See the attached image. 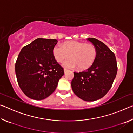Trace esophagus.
Masks as SVG:
<instances>
[{"label":"esophagus","mask_w":133,"mask_h":133,"mask_svg":"<svg viewBox=\"0 0 133 133\" xmlns=\"http://www.w3.org/2000/svg\"><path fill=\"white\" fill-rule=\"evenodd\" d=\"M67 71V70L66 69H64V73H66Z\"/></svg>","instance_id":"1"}]
</instances>
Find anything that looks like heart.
Segmentation results:
<instances>
[{"instance_id": "b5f03b06", "label": "heart", "mask_w": 133, "mask_h": 133, "mask_svg": "<svg viewBox=\"0 0 133 133\" xmlns=\"http://www.w3.org/2000/svg\"><path fill=\"white\" fill-rule=\"evenodd\" d=\"M53 56L56 61L62 63L69 57L70 59L65 62L63 66L67 68L78 67L84 70L90 67L95 61L97 49L92 43L71 40L64 43L62 46L56 45L53 49Z\"/></svg>"}]
</instances>
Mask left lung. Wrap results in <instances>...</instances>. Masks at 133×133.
Returning a JSON list of instances; mask_svg holds the SVG:
<instances>
[{
    "label": "left lung",
    "instance_id": "obj_1",
    "mask_svg": "<svg viewBox=\"0 0 133 133\" xmlns=\"http://www.w3.org/2000/svg\"><path fill=\"white\" fill-rule=\"evenodd\" d=\"M87 40L95 45L97 55L94 63L86 70L74 72L71 87L80 98L93 102L109 91L116 78L117 64L114 53L104 43L94 38Z\"/></svg>",
    "mask_w": 133,
    "mask_h": 133
}]
</instances>
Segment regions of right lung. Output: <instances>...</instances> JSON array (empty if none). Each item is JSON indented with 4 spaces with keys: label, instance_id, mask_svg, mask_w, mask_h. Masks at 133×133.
<instances>
[{
    "label": "right lung",
    "instance_id": "obj_1",
    "mask_svg": "<svg viewBox=\"0 0 133 133\" xmlns=\"http://www.w3.org/2000/svg\"><path fill=\"white\" fill-rule=\"evenodd\" d=\"M56 39L38 38L23 47L15 64L20 88L28 97L43 100L52 94L64 69L56 61L53 49Z\"/></svg>",
    "mask_w": 133,
    "mask_h": 133
}]
</instances>
